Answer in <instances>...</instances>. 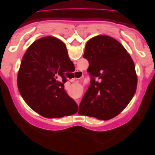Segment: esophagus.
Returning <instances> with one entry per match:
<instances>
[{"mask_svg":"<svg viewBox=\"0 0 155 155\" xmlns=\"http://www.w3.org/2000/svg\"><path fill=\"white\" fill-rule=\"evenodd\" d=\"M76 73H77V74H80L81 72H80V71H78H78H76ZM74 80H75V78H74V79H70V81H74ZM76 103L78 104V105H79V100H76Z\"/></svg>","mask_w":155,"mask_h":155,"instance_id":"obj_1","label":"esophagus"}]
</instances>
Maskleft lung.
<instances>
[{
	"label": "left lung",
	"instance_id": "left-lung-1",
	"mask_svg": "<svg viewBox=\"0 0 155 155\" xmlns=\"http://www.w3.org/2000/svg\"><path fill=\"white\" fill-rule=\"evenodd\" d=\"M83 58L89 63L91 85L78 114L104 120L114 118L127 106L137 89L132 58L121 43L107 35L89 40Z\"/></svg>",
	"mask_w": 155,
	"mask_h": 155
}]
</instances>
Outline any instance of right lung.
I'll return each instance as SVG.
<instances>
[{"label": "right lung", "instance_id": "add662e5", "mask_svg": "<svg viewBox=\"0 0 155 155\" xmlns=\"http://www.w3.org/2000/svg\"><path fill=\"white\" fill-rule=\"evenodd\" d=\"M71 65L66 46L58 39L45 37L33 43L23 56L17 76L18 88L26 104L48 118L76 113L77 104L64 89V74Z\"/></svg>", "mask_w": 155, "mask_h": 155}]
</instances>
